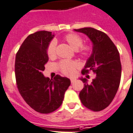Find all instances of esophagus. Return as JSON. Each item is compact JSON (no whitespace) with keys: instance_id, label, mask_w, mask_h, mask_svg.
I'll return each instance as SVG.
<instances>
[{"instance_id":"obj_1","label":"esophagus","mask_w":133,"mask_h":133,"mask_svg":"<svg viewBox=\"0 0 133 133\" xmlns=\"http://www.w3.org/2000/svg\"><path fill=\"white\" fill-rule=\"evenodd\" d=\"M76 81V79H75V78H71V82L73 84V83H74Z\"/></svg>"}]
</instances>
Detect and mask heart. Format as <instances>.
I'll return each mask as SVG.
<instances>
[{
  "instance_id": "heart-1",
  "label": "heart",
  "mask_w": 133,
  "mask_h": 133,
  "mask_svg": "<svg viewBox=\"0 0 133 133\" xmlns=\"http://www.w3.org/2000/svg\"><path fill=\"white\" fill-rule=\"evenodd\" d=\"M65 41L74 50L78 51L80 55L85 56L90 54L91 51V47L90 45H83V39L76 34L70 33L64 37ZM56 43L55 41L50 42L47 49V54L49 58H54L56 56ZM79 67V64L75 61H68V60H62L58 64V68L62 73L67 76L74 75L76 69Z\"/></svg>"
}]
</instances>
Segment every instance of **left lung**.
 I'll return each mask as SVG.
<instances>
[{"instance_id":"left-lung-1","label":"left lung","mask_w":133,"mask_h":133,"mask_svg":"<svg viewBox=\"0 0 133 133\" xmlns=\"http://www.w3.org/2000/svg\"><path fill=\"white\" fill-rule=\"evenodd\" d=\"M74 30L84 33L92 43V51L82 70V74L92 71L96 76L91 84H88L87 79L79 78L84 83L79 98L85 107L99 111L109 105L119 88L122 73L119 51L103 32L93 28Z\"/></svg>"}]
</instances>
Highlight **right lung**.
<instances>
[{"mask_svg":"<svg viewBox=\"0 0 133 133\" xmlns=\"http://www.w3.org/2000/svg\"><path fill=\"white\" fill-rule=\"evenodd\" d=\"M54 37L51 32L39 31L24 40L15 57L17 88L26 103L41 114H49L62 105L71 80L57 75L54 79L43 74L49 60L47 49Z\"/></svg>","mask_w":133,"mask_h":133,"instance_id":"1","label":"right lung"}]
</instances>
